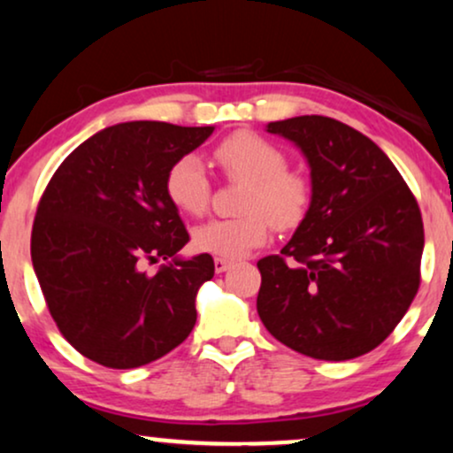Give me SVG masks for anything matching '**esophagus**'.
Returning a JSON list of instances; mask_svg holds the SVG:
<instances>
[{"mask_svg":"<svg viewBox=\"0 0 453 453\" xmlns=\"http://www.w3.org/2000/svg\"><path fill=\"white\" fill-rule=\"evenodd\" d=\"M230 265H232V261H227V259H223V257H215V270H217V274H221V272L230 270Z\"/></svg>","mask_w":453,"mask_h":453,"instance_id":"34e87169","label":"esophagus"}]
</instances>
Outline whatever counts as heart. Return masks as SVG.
Listing matches in <instances>:
<instances>
[{
  "mask_svg": "<svg viewBox=\"0 0 453 453\" xmlns=\"http://www.w3.org/2000/svg\"><path fill=\"white\" fill-rule=\"evenodd\" d=\"M215 160L232 179L249 185L238 219H211L192 234L194 247L223 259H238L270 238L276 227H293L308 209L310 189L303 177L287 171V157L279 147L250 133H238L217 145ZM166 194L185 215H203L209 206L211 183L196 156L179 157L168 168Z\"/></svg>",
  "mask_w": 453,
  "mask_h": 453,
  "instance_id": "obj_1",
  "label": "heart"
}]
</instances>
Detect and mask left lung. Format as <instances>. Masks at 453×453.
<instances>
[{
    "label": "left lung",
    "instance_id": "1",
    "mask_svg": "<svg viewBox=\"0 0 453 453\" xmlns=\"http://www.w3.org/2000/svg\"><path fill=\"white\" fill-rule=\"evenodd\" d=\"M265 130L306 157L310 204L280 255L257 261L261 323L306 357H361L392 334L418 293L416 198L372 139L334 118H288Z\"/></svg>",
    "mask_w": 453,
    "mask_h": 453
}]
</instances>
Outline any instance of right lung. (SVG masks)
<instances>
[{
	"instance_id": "1",
	"label": "right lung",
	"mask_w": 453,
	"mask_h": 453,
	"mask_svg": "<svg viewBox=\"0 0 453 453\" xmlns=\"http://www.w3.org/2000/svg\"><path fill=\"white\" fill-rule=\"evenodd\" d=\"M215 127L122 122L92 134L57 168L31 232V261L65 340L90 361L133 369L192 334L209 253L181 257L189 234L166 194L179 157ZM165 258L154 277L145 260Z\"/></svg>"
}]
</instances>
